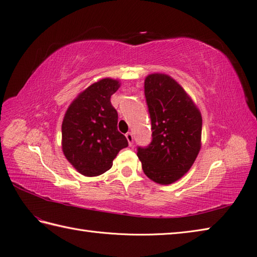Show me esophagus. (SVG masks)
Returning <instances> with one entry per match:
<instances>
[{
    "label": "esophagus",
    "instance_id": "obj_1",
    "mask_svg": "<svg viewBox=\"0 0 257 257\" xmlns=\"http://www.w3.org/2000/svg\"><path fill=\"white\" fill-rule=\"evenodd\" d=\"M126 138H127V140H128L129 145H130V146L134 145V136H132L131 132H127V134H126Z\"/></svg>",
    "mask_w": 257,
    "mask_h": 257
}]
</instances>
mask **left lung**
<instances>
[{
  "instance_id": "8db88e82",
  "label": "left lung",
  "mask_w": 257,
  "mask_h": 257,
  "mask_svg": "<svg viewBox=\"0 0 257 257\" xmlns=\"http://www.w3.org/2000/svg\"><path fill=\"white\" fill-rule=\"evenodd\" d=\"M152 121V142L138 147L146 176L161 185L183 177L201 148L202 115L192 99L173 78L153 73L144 82Z\"/></svg>"
}]
</instances>
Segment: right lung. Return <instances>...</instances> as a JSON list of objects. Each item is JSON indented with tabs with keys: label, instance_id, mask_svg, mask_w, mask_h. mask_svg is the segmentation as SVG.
I'll return each instance as SVG.
<instances>
[{
	"label": "right lung",
	"instance_id": "1",
	"mask_svg": "<svg viewBox=\"0 0 257 257\" xmlns=\"http://www.w3.org/2000/svg\"><path fill=\"white\" fill-rule=\"evenodd\" d=\"M119 82L105 78L88 86L69 105L62 123V147L82 175L98 176L110 170L115 157L128 146L117 130V111L111 96Z\"/></svg>",
	"mask_w": 257,
	"mask_h": 257
}]
</instances>
